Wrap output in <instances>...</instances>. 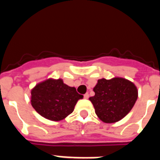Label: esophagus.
Listing matches in <instances>:
<instances>
[{"label": "esophagus", "instance_id": "34e87169", "mask_svg": "<svg viewBox=\"0 0 160 160\" xmlns=\"http://www.w3.org/2000/svg\"><path fill=\"white\" fill-rule=\"evenodd\" d=\"M88 98H89V94H88V93H87V94H84V98H85V99H87Z\"/></svg>", "mask_w": 160, "mask_h": 160}]
</instances>
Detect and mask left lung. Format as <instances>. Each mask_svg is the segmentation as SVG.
Masks as SVG:
<instances>
[{"label":"left lung","instance_id":"1","mask_svg":"<svg viewBox=\"0 0 160 160\" xmlns=\"http://www.w3.org/2000/svg\"><path fill=\"white\" fill-rule=\"evenodd\" d=\"M93 90L95 94L89 99L97 116L106 123L116 122L123 118L138 98L135 85L123 78L98 79Z\"/></svg>","mask_w":160,"mask_h":160}]
</instances>
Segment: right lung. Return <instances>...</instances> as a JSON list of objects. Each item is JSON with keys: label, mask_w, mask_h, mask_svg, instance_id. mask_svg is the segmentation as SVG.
Here are the masks:
<instances>
[{"label": "right lung", "mask_w": 160, "mask_h": 160, "mask_svg": "<svg viewBox=\"0 0 160 160\" xmlns=\"http://www.w3.org/2000/svg\"><path fill=\"white\" fill-rule=\"evenodd\" d=\"M83 96L63 82L62 79L49 78L31 90V105L38 114L51 121H61L73 111Z\"/></svg>", "instance_id": "obj_1"}]
</instances>
